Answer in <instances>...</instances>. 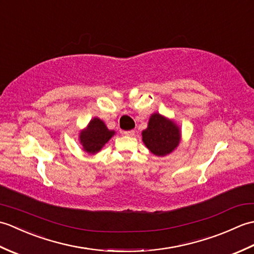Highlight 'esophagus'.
Listing matches in <instances>:
<instances>
[{"instance_id":"esophagus-1","label":"esophagus","mask_w":254,"mask_h":254,"mask_svg":"<svg viewBox=\"0 0 254 254\" xmlns=\"http://www.w3.org/2000/svg\"><path fill=\"white\" fill-rule=\"evenodd\" d=\"M122 134L126 136H133L134 135V131L130 130V131H122Z\"/></svg>"}]
</instances>
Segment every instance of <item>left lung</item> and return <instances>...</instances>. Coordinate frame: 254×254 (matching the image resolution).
<instances>
[{
  "label": "left lung",
  "mask_w": 254,
  "mask_h": 254,
  "mask_svg": "<svg viewBox=\"0 0 254 254\" xmlns=\"http://www.w3.org/2000/svg\"><path fill=\"white\" fill-rule=\"evenodd\" d=\"M142 137L145 146L150 152L163 157L178 147L181 132L174 121L156 112L150 116L147 128L142 132Z\"/></svg>",
  "instance_id": "obj_1"
}]
</instances>
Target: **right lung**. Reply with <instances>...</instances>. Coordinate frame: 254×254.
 <instances>
[{"instance_id": "add662e5", "label": "right lung", "mask_w": 254, "mask_h": 254, "mask_svg": "<svg viewBox=\"0 0 254 254\" xmlns=\"http://www.w3.org/2000/svg\"><path fill=\"white\" fill-rule=\"evenodd\" d=\"M115 133V131L109 130L99 118H94L88 123L87 127L80 131L79 142L86 153L94 155L105 146Z\"/></svg>"}]
</instances>
